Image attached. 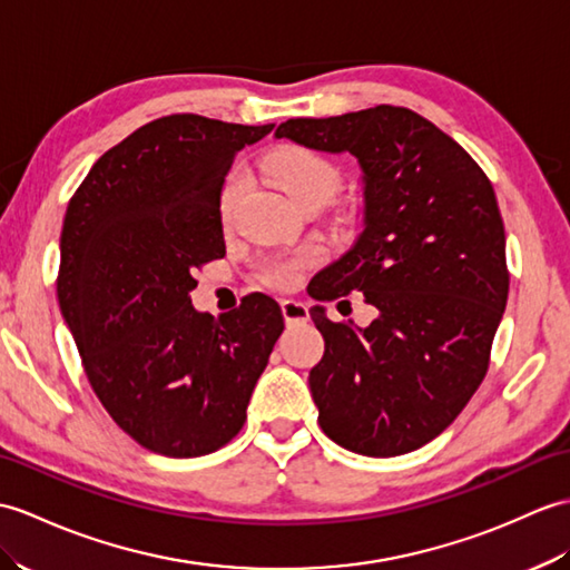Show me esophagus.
<instances>
[{
	"label": "esophagus",
	"mask_w": 570,
	"mask_h": 570,
	"mask_svg": "<svg viewBox=\"0 0 570 570\" xmlns=\"http://www.w3.org/2000/svg\"><path fill=\"white\" fill-rule=\"evenodd\" d=\"M282 313H284V321L286 325H298V323H308V306L303 301H294V298H286L282 301Z\"/></svg>",
	"instance_id": "1"
}]
</instances>
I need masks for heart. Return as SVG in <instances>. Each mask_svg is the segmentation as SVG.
Masks as SVG:
<instances>
[{"label": "heart", "instance_id": "b5f03b06", "mask_svg": "<svg viewBox=\"0 0 570 570\" xmlns=\"http://www.w3.org/2000/svg\"><path fill=\"white\" fill-rule=\"evenodd\" d=\"M264 171H267V177L276 187L288 194V198L296 206L311 202V198H325V202H330L342 184L340 169L325 160V157L306 148H284L272 153L267 163H264ZM243 187L245 177L240 171H235V175L225 179L218 202L223 220L233 218ZM321 257L323 253L313 245L298 247L294 253L269 255L259 262V276L264 284L274 288H291L303 279V274L321 262Z\"/></svg>", "mask_w": 570, "mask_h": 570}]
</instances>
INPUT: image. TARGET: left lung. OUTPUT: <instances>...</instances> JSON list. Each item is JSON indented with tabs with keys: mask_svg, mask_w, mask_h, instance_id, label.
Wrapping results in <instances>:
<instances>
[{
	"mask_svg": "<svg viewBox=\"0 0 570 570\" xmlns=\"http://www.w3.org/2000/svg\"><path fill=\"white\" fill-rule=\"evenodd\" d=\"M276 138L350 153L364 171V230L317 274L315 301L362 291L368 327L311 317L325 354L311 368L317 422L364 456H399L444 432L485 379L508 303L505 225L485 171L428 118L374 109L288 118Z\"/></svg>",
	"mask_w": 570,
	"mask_h": 570,
	"instance_id": "1",
	"label": "left lung"
}]
</instances>
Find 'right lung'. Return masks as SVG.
<instances>
[{
    "label": "right lung",
    "instance_id": "obj_1",
    "mask_svg": "<svg viewBox=\"0 0 570 570\" xmlns=\"http://www.w3.org/2000/svg\"><path fill=\"white\" fill-rule=\"evenodd\" d=\"M272 128L155 118L106 150L68 204L62 317L106 413L155 454L191 459L228 444L284 330L264 294L220 317L189 298L194 272L225 255L223 179L237 150Z\"/></svg>",
    "mask_w": 570,
    "mask_h": 570
}]
</instances>
